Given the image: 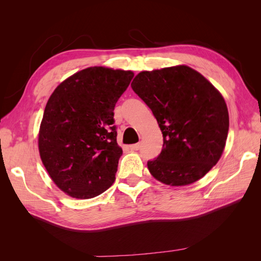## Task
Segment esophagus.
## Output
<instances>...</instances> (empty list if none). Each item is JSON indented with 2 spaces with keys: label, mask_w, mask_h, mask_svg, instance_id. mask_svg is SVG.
<instances>
[{
  "label": "esophagus",
  "mask_w": 261,
  "mask_h": 261,
  "mask_svg": "<svg viewBox=\"0 0 261 261\" xmlns=\"http://www.w3.org/2000/svg\"><path fill=\"white\" fill-rule=\"evenodd\" d=\"M140 147H141L140 143H138V144H134V145H130V146H129V148H130L132 150H139V149H140Z\"/></svg>",
  "instance_id": "esophagus-1"
}]
</instances>
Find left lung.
<instances>
[{
	"label": "left lung",
	"instance_id": "obj_1",
	"mask_svg": "<svg viewBox=\"0 0 261 261\" xmlns=\"http://www.w3.org/2000/svg\"><path fill=\"white\" fill-rule=\"evenodd\" d=\"M151 109L163 148L147 165L161 183L184 186L200 179L222 155L228 133L225 101L197 70L177 65L139 73L132 83Z\"/></svg>",
	"mask_w": 261,
	"mask_h": 261
}]
</instances>
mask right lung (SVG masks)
Returning a JSON list of instances; mask_svg holds the SVG:
<instances>
[{
	"instance_id": "add662e5",
	"label": "right lung",
	"mask_w": 261,
	"mask_h": 261,
	"mask_svg": "<svg viewBox=\"0 0 261 261\" xmlns=\"http://www.w3.org/2000/svg\"><path fill=\"white\" fill-rule=\"evenodd\" d=\"M133 77L130 70L88 67L61 83L48 100L39 152L55 185L73 198H93L114 183L123 151L113 111Z\"/></svg>"
}]
</instances>
